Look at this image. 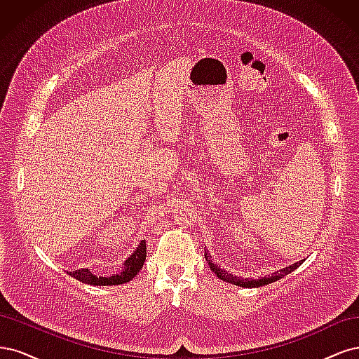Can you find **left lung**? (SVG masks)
I'll list each match as a JSON object with an SVG mask.
<instances>
[{
    "instance_id": "left-lung-1",
    "label": "left lung",
    "mask_w": 359,
    "mask_h": 359,
    "mask_svg": "<svg viewBox=\"0 0 359 359\" xmlns=\"http://www.w3.org/2000/svg\"><path fill=\"white\" fill-rule=\"evenodd\" d=\"M205 259L208 260V265H210L212 273L217 274V277H219L220 280L227 281V283L236 285V286H241V287H260V286L269 285V283H273V281H277V280H280V278H283L286 274L292 273V271H295V269L302 264V260H299V262H297V264H293V265H290V266H286V268H283V269L277 271V273H274L273 276L260 277V278H257V280H248V278H241V277H236V276H233V274H229V273H227V271H223L219 265L212 264L211 255H210L208 252L205 253Z\"/></svg>"
}]
</instances>
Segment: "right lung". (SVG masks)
Segmentation results:
<instances>
[{
    "mask_svg": "<svg viewBox=\"0 0 359 359\" xmlns=\"http://www.w3.org/2000/svg\"><path fill=\"white\" fill-rule=\"evenodd\" d=\"M147 257V244L142 240L139 243L137 248L135 250V253L130 256L126 262H124V269L119 274H114L111 277H97L94 276L90 269L81 268L76 269L73 273H69L72 277L76 280L82 281V283L86 285H93V286H114V285H123L127 283V281L132 280L140 269L144 266Z\"/></svg>",
    "mask_w": 359,
    "mask_h": 359,
    "instance_id": "right-lung-1",
    "label": "right lung"
}]
</instances>
